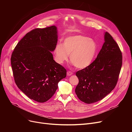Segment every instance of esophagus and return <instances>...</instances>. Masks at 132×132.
Here are the masks:
<instances>
[{
  "label": "esophagus",
  "mask_w": 132,
  "mask_h": 132,
  "mask_svg": "<svg viewBox=\"0 0 132 132\" xmlns=\"http://www.w3.org/2000/svg\"><path fill=\"white\" fill-rule=\"evenodd\" d=\"M72 74H73V73L72 72L70 71H67V76H71V75H72Z\"/></svg>",
  "instance_id": "obj_1"
}]
</instances>
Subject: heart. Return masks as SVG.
I'll list each match as a JSON object with an SVG mask.
<instances>
[{
    "mask_svg": "<svg viewBox=\"0 0 132 132\" xmlns=\"http://www.w3.org/2000/svg\"><path fill=\"white\" fill-rule=\"evenodd\" d=\"M98 46L96 42L84 35H74L64 39L62 45L58 44L54 54L58 63L64 64L68 60V54L75 67L84 68L90 65L97 51Z\"/></svg>",
    "mask_w": 132,
    "mask_h": 132,
    "instance_id": "1",
    "label": "heart"
}]
</instances>
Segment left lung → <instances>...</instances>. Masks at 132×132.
<instances>
[{
	"label": "left lung",
	"instance_id": "left-lung-1",
	"mask_svg": "<svg viewBox=\"0 0 132 132\" xmlns=\"http://www.w3.org/2000/svg\"><path fill=\"white\" fill-rule=\"evenodd\" d=\"M105 42L95 60L78 71L79 84L75 92L79 100L87 104L102 100L115 88L122 66V52L108 32Z\"/></svg>",
	"mask_w": 132,
	"mask_h": 132
}]
</instances>
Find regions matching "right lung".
Instances as JSON below:
<instances>
[{"mask_svg":"<svg viewBox=\"0 0 132 132\" xmlns=\"http://www.w3.org/2000/svg\"><path fill=\"white\" fill-rule=\"evenodd\" d=\"M57 43V28H35L26 34L15 47L11 58L16 86L35 101L43 103L52 97L66 70L53 60Z\"/></svg>","mask_w":132,"mask_h":132,"instance_id":"1","label":"right lung"}]
</instances>
